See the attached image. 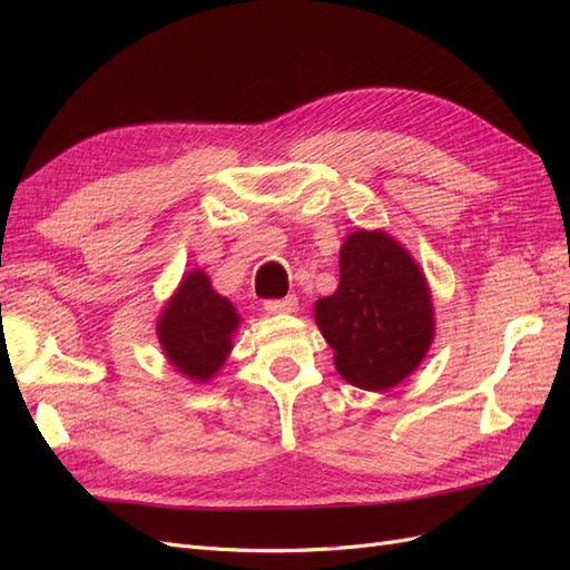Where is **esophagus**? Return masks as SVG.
<instances>
[{
    "label": "esophagus",
    "mask_w": 570,
    "mask_h": 570,
    "mask_svg": "<svg viewBox=\"0 0 570 570\" xmlns=\"http://www.w3.org/2000/svg\"><path fill=\"white\" fill-rule=\"evenodd\" d=\"M264 308L268 314H292L297 308V297L287 295L283 299H268L264 302Z\"/></svg>",
    "instance_id": "1"
}]
</instances>
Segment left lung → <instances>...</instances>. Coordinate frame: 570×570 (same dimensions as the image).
Here are the masks:
<instances>
[{
  "instance_id": "1",
  "label": "left lung",
  "mask_w": 570,
  "mask_h": 570,
  "mask_svg": "<svg viewBox=\"0 0 570 570\" xmlns=\"http://www.w3.org/2000/svg\"><path fill=\"white\" fill-rule=\"evenodd\" d=\"M316 323L344 381L371 392L402 383L433 342L423 271L385 233H352L340 249L335 295L316 302Z\"/></svg>"
}]
</instances>
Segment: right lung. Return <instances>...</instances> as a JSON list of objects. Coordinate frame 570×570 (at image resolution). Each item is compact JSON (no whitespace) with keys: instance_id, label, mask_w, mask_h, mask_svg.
I'll return each instance as SVG.
<instances>
[{"instance_id":"obj_1","label":"right lung","mask_w":570,"mask_h":570,"mask_svg":"<svg viewBox=\"0 0 570 570\" xmlns=\"http://www.w3.org/2000/svg\"><path fill=\"white\" fill-rule=\"evenodd\" d=\"M237 325L239 316L233 304L216 295L202 271H193L164 308L157 331L170 364L204 383L226 361Z\"/></svg>"}]
</instances>
